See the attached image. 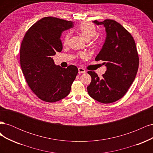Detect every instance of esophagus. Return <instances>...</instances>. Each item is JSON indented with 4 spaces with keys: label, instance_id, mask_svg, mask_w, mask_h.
<instances>
[{
    "label": "esophagus",
    "instance_id": "obj_1",
    "mask_svg": "<svg viewBox=\"0 0 153 153\" xmlns=\"http://www.w3.org/2000/svg\"><path fill=\"white\" fill-rule=\"evenodd\" d=\"M78 73L79 74H82V73H85V70L82 68H78Z\"/></svg>",
    "mask_w": 153,
    "mask_h": 153
}]
</instances>
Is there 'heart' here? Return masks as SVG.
Listing matches in <instances>:
<instances>
[{
	"label": "heart",
	"mask_w": 153,
	"mask_h": 153,
	"mask_svg": "<svg viewBox=\"0 0 153 153\" xmlns=\"http://www.w3.org/2000/svg\"><path fill=\"white\" fill-rule=\"evenodd\" d=\"M78 30L85 40H89L96 34V28L95 25L89 22H82L78 27ZM69 38H70V33L67 32L63 39V43L64 45L67 44ZM78 57L82 59H86L87 55L84 52H82L78 54Z\"/></svg>",
	"instance_id": "heart-1"
}]
</instances>
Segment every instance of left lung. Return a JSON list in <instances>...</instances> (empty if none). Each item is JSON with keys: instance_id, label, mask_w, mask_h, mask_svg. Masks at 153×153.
<instances>
[{"instance_id": "8db88e82", "label": "left lung", "mask_w": 153, "mask_h": 153, "mask_svg": "<svg viewBox=\"0 0 153 153\" xmlns=\"http://www.w3.org/2000/svg\"><path fill=\"white\" fill-rule=\"evenodd\" d=\"M93 22L105 27V42L95 60L104 61L106 71L101 78L94 71L87 72L92 78L87 92L100 103H111L123 98L132 84L139 58L135 40L121 24L109 19Z\"/></svg>"}]
</instances>
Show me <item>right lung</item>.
Here are the masks:
<instances>
[{
	"label": "right lung",
	"mask_w": 153,
	"mask_h": 153,
	"mask_svg": "<svg viewBox=\"0 0 153 153\" xmlns=\"http://www.w3.org/2000/svg\"><path fill=\"white\" fill-rule=\"evenodd\" d=\"M73 22L48 16L32 25L21 44L20 59L23 74L32 91L46 102H56L66 97L77 75L76 66H56L52 56L61 52L60 39Z\"/></svg>",
	"instance_id": "right-lung-1"
}]
</instances>
